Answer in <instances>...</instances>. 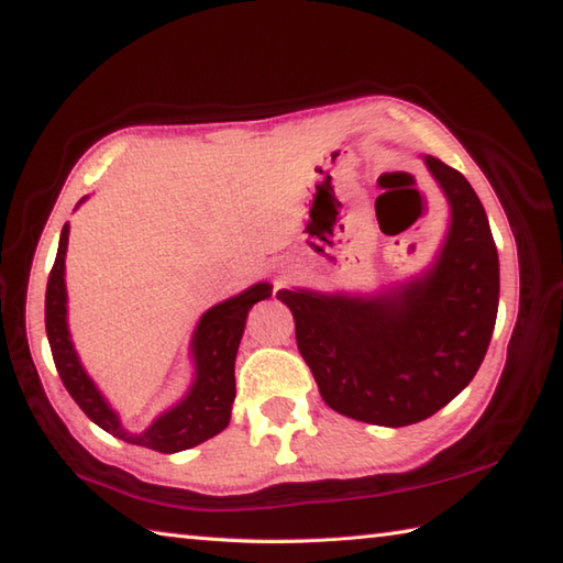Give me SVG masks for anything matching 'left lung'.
<instances>
[{
    "instance_id": "obj_1",
    "label": "left lung",
    "mask_w": 563,
    "mask_h": 563,
    "mask_svg": "<svg viewBox=\"0 0 563 563\" xmlns=\"http://www.w3.org/2000/svg\"><path fill=\"white\" fill-rule=\"evenodd\" d=\"M450 202L433 266L375 297L280 290L319 394L355 421L401 428L450 404L479 369L498 314V251L479 196L426 157Z\"/></svg>"
}]
</instances>
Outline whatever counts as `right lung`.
<instances>
[{
    "label": "right lung",
    "mask_w": 563,
    "mask_h": 563,
    "mask_svg": "<svg viewBox=\"0 0 563 563\" xmlns=\"http://www.w3.org/2000/svg\"><path fill=\"white\" fill-rule=\"evenodd\" d=\"M69 227H63L59 234L57 256L53 271L47 275L45 290V331L51 341L53 361L63 379L69 397L79 404L93 423L103 428L106 433L121 438L130 445L150 448L164 454L181 452L196 448L208 438L222 433L230 423L232 401L236 394L234 385V361L239 351V341L246 327L249 309L256 302L271 297L268 283H256L249 290L230 297L220 305L210 307L200 317L194 341H190V355H194L196 379L186 397L174 409L162 413L147 430L130 433L123 428L121 418L111 409L109 401L93 385L87 369L81 367L75 345L67 329V290H65V254H67Z\"/></svg>",
    "instance_id": "right-lung-1"
}]
</instances>
